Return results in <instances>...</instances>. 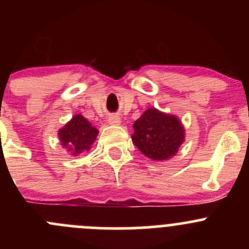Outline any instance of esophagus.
Returning a JSON list of instances; mask_svg holds the SVG:
<instances>
[{"instance_id": "1", "label": "esophagus", "mask_w": 249, "mask_h": 249, "mask_svg": "<svg viewBox=\"0 0 249 249\" xmlns=\"http://www.w3.org/2000/svg\"><path fill=\"white\" fill-rule=\"evenodd\" d=\"M108 123L112 125L120 124V117H118V115H110L109 119H108Z\"/></svg>"}]
</instances>
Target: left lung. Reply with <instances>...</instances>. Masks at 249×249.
Here are the masks:
<instances>
[{
  "label": "left lung",
  "mask_w": 249,
  "mask_h": 249,
  "mask_svg": "<svg viewBox=\"0 0 249 249\" xmlns=\"http://www.w3.org/2000/svg\"><path fill=\"white\" fill-rule=\"evenodd\" d=\"M132 127V142L153 160L161 161L171 158L184 141V129L179 119L155 108L145 110Z\"/></svg>",
  "instance_id": "1"
}]
</instances>
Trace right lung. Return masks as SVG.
<instances>
[{
    "instance_id": "add662e5",
    "label": "right lung",
    "mask_w": 249,
    "mask_h": 249,
    "mask_svg": "<svg viewBox=\"0 0 249 249\" xmlns=\"http://www.w3.org/2000/svg\"><path fill=\"white\" fill-rule=\"evenodd\" d=\"M97 134V129L91 126V124L83 115L77 114L60 130L59 139L61 141V144L66 147L69 152L77 155L90 149Z\"/></svg>"
}]
</instances>
